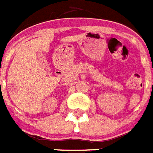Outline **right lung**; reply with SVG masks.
Segmentation results:
<instances>
[{
	"label": "right lung",
	"instance_id": "obj_1",
	"mask_svg": "<svg viewBox=\"0 0 153 153\" xmlns=\"http://www.w3.org/2000/svg\"><path fill=\"white\" fill-rule=\"evenodd\" d=\"M0 84H1V82H0Z\"/></svg>",
	"mask_w": 153,
	"mask_h": 153
}]
</instances>
